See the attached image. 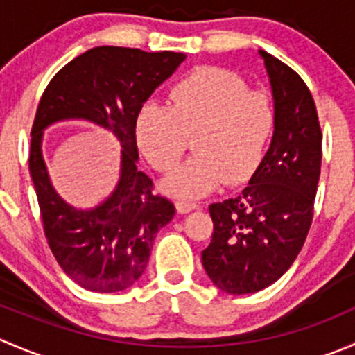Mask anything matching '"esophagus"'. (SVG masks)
<instances>
[{"mask_svg": "<svg viewBox=\"0 0 355 355\" xmlns=\"http://www.w3.org/2000/svg\"><path fill=\"white\" fill-rule=\"evenodd\" d=\"M175 206H177V209H178V213H191V211H194V209H198V204L194 202V200H187V199H180V200H177V204H175Z\"/></svg>", "mask_w": 355, "mask_h": 355, "instance_id": "obj_1", "label": "esophagus"}]
</instances>
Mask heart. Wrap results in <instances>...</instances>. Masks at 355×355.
<instances>
[{
  "label": "heart",
  "instance_id": "obj_1",
  "mask_svg": "<svg viewBox=\"0 0 355 355\" xmlns=\"http://www.w3.org/2000/svg\"><path fill=\"white\" fill-rule=\"evenodd\" d=\"M277 128V103L227 68L199 67L171 87L168 106L149 103L135 118V139L157 171H171L194 137L196 155L164 180L175 198H199L227 178L242 184L263 161Z\"/></svg>",
  "mask_w": 355,
  "mask_h": 355
}]
</instances>
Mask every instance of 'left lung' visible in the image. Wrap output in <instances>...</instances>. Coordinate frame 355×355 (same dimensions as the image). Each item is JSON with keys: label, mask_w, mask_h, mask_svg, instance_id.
Instances as JSON below:
<instances>
[{"label": "left lung", "mask_w": 355, "mask_h": 355, "mask_svg": "<svg viewBox=\"0 0 355 355\" xmlns=\"http://www.w3.org/2000/svg\"><path fill=\"white\" fill-rule=\"evenodd\" d=\"M277 103L273 141L249 185L209 206L213 237L202 266L232 295L275 284L302 249L314 214L321 171V127L306 82L288 65L259 51Z\"/></svg>", "instance_id": "8db88e82"}]
</instances>
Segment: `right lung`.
<instances>
[{"instance_id": "right-lung-1", "label": "right lung", "mask_w": 355, "mask_h": 355, "mask_svg": "<svg viewBox=\"0 0 355 355\" xmlns=\"http://www.w3.org/2000/svg\"><path fill=\"white\" fill-rule=\"evenodd\" d=\"M184 60V53L98 46L67 63L42 92L31 130L28 170L49 249L82 288L113 293L132 287L148 266L156 234L173 218V202L156 194L151 178L137 170L135 118ZM70 117L108 128L124 149L117 189L89 211H77L55 194L40 153L42 130Z\"/></svg>"}]
</instances>
